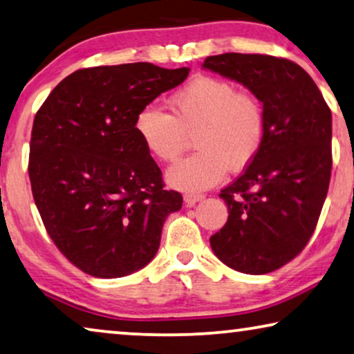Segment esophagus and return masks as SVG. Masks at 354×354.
Returning a JSON list of instances; mask_svg holds the SVG:
<instances>
[{
    "label": "esophagus",
    "mask_w": 354,
    "mask_h": 354,
    "mask_svg": "<svg viewBox=\"0 0 354 354\" xmlns=\"http://www.w3.org/2000/svg\"><path fill=\"white\" fill-rule=\"evenodd\" d=\"M203 198L202 194H184V202H186L187 207H194L195 203L200 202Z\"/></svg>",
    "instance_id": "34e87169"
}]
</instances>
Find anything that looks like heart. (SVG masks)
Wrapping results in <instances>:
<instances>
[{
    "mask_svg": "<svg viewBox=\"0 0 354 354\" xmlns=\"http://www.w3.org/2000/svg\"><path fill=\"white\" fill-rule=\"evenodd\" d=\"M171 114L146 106L135 130L149 154L175 162L194 136L197 152L167 171V181L186 192L221 183L227 168L240 171L256 159L266 136V114L257 98L225 79H194L170 98Z\"/></svg>",
    "mask_w": 354,
    "mask_h": 354,
    "instance_id": "b5f03b06",
    "label": "heart"
}]
</instances>
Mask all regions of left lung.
I'll return each mask as SVG.
<instances>
[{
	"label": "left lung",
	"mask_w": 354,
	"mask_h": 354,
	"mask_svg": "<svg viewBox=\"0 0 354 354\" xmlns=\"http://www.w3.org/2000/svg\"><path fill=\"white\" fill-rule=\"evenodd\" d=\"M203 68L243 84L263 104L259 154L219 197L229 219L209 239L225 266L250 275L299 256L318 224L332 170V114L308 73L283 57L211 55Z\"/></svg>",
	"instance_id": "obj_1"
}]
</instances>
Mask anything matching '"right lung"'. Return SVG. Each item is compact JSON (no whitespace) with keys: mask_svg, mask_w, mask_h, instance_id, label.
<instances>
[{"mask_svg":"<svg viewBox=\"0 0 354 354\" xmlns=\"http://www.w3.org/2000/svg\"><path fill=\"white\" fill-rule=\"evenodd\" d=\"M189 68L152 63L82 68L50 92L33 120L28 175L47 234L87 275H130L156 256L183 195L135 130V119Z\"/></svg>","mask_w":354,"mask_h":354,"instance_id":"right-lung-1","label":"right lung"}]
</instances>
